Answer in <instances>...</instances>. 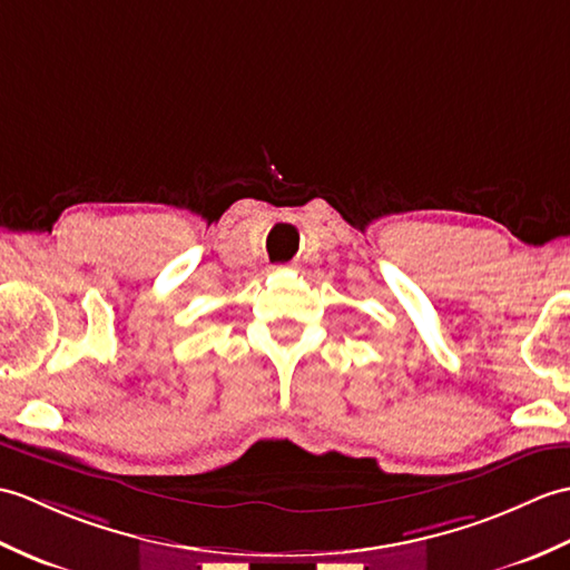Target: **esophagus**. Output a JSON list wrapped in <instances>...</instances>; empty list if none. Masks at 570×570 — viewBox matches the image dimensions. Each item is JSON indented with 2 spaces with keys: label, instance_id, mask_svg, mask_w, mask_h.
Masks as SVG:
<instances>
[{
  "label": "esophagus",
  "instance_id": "obj_1",
  "mask_svg": "<svg viewBox=\"0 0 570 570\" xmlns=\"http://www.w3.org/2000/svg\"><path fill=\"white\" fill-rule=\"evenodd\" d=\"M281 268H285V265H277V271H281Z\"/></svg>",
  "mask_w": 570,
  "mask_h": 570
}]
</instances>
